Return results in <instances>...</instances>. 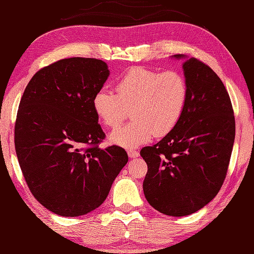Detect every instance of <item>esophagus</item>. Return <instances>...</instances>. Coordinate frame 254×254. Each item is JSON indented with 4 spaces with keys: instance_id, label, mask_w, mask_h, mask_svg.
Instances as JSON below:
<instances>
[{
    "instance_id": "esophagus-1",
    "label": "esophagus",
    "mask_w": 254,
    "mask_h": 254,
    "mask_svg": "<svg viewBox=\"0 0 254 254\" xmlns=\"http://www.w3.org/2000/svg\"><path fill=\"white\" fill-rule=\"evenodd\" d=\"M127 155L128 157L130 158H136L139 156V153L137 152V150H134V149H128L127 150Z\"/></svg>"
}]
</instances>
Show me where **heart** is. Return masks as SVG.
<instances>
[{"label":"heart","instance_id":"b5f03b06","mask_svg":"<svg viewBox=\"0 0 254 254\" xmlns=\"http://www.w3.org/2000/svg\"><path fill=\"white\" fill-rule=\"evenodd\" d=\"M117 94L108 88L94 96V111L102 123L115 128L132 111L133 121L112 132L109 141L133 148L155 136L168 134L179 122L188 100V85L180 73H160L136 66L118 80Z\"/></svg>","mask_w":254,"mask_h":254}]
</instances>
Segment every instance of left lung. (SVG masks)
<instances>
[{"label": "left lung", "instance_id": "obj_1", "mask_svg": "<svg viewBox=\"0 0 254 254\" xmlns=\"http://www.w3.org/2000/svg\"><path fill=\"white\" fill-rule=\"evenodd\" d=\"M180 60L188 85L187 105L179 122L160 141L142 148L148 170L145 197L169 216L197 212L217 195L227 174L236 124L229 95L206 64L185 55Z\"/></svg>", "mask_w": 254, "mask_h": 254}]
</instances>
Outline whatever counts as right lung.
<instances>
[{
  "instance_id": "right-lung-1",
  "label": "right lung",
  "mask_w": 254,
  "mask_h": 254,
  "mask_svg": "<svg viewBox=\"0 0 254 254\" xmlns=\"http://www.w3.org/2000/svg\"><path fill=\"white\" fill-rule=\"evenodd\" d=\"M109 74L101 60L63 59L38 71L20 99L15 149L21 172L37 201L60 216L99 207L127 163L123 148L98 146L105 133L93 99Z\"/></svg>"
}]
</instances>
